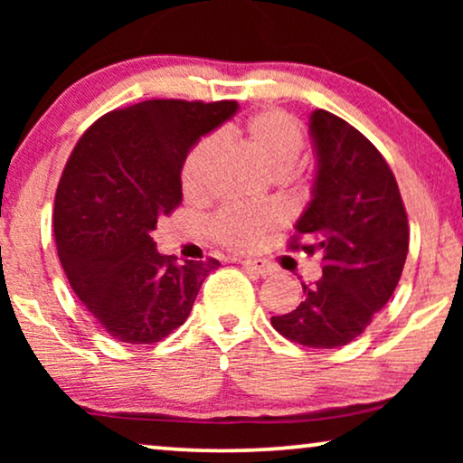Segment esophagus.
Listing matches in <instances>:
<instances>
[{"label":"esophagus","mask_w":463,"mask_h":463,"mask_svg":"<svg viewBox=\"0 0 463 463\" xmlns=\"http://www.w3.org/2000/svg\"><path fill=\"white\" fill-rule=\"evenodd\" d=\"M242 265L246 269L255 271V274H259V276H269L271 271H274V265L265 261V259H244Z\"/></svg>","instance_id":"34e87169"}]
</instances>
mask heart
I'll return each mask as SVG.
<instances>
[{
  "instance_id": "1",
  "label": "heart",
  "mask_w": 463,
  "mask_h": 463,
  "mask_svg": "<svg viewBox=\"0 0 463 463\" xmlns=\"http://www.w3.org/2000/svg\"><path fill=\"white\" fill-rule=\"evenodd\" d=\"M240 141L250 149L276 176L293 173L306 147L299 122L280 109H265L252 116L240 130ZM227 156L225 141L217 135L202 138L189 151L183 166V192L202 198L217 183ZM278 225L276 213L249 206H227L211 221V233L221 244L236 250H252L265 233Z\"/></svg>"
}]
</instances>
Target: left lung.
Wrapping results in <instances>:
<instances>
[{
    "label": "left lung",
    "instance_id": "1",
    "mask_svg": "<svg viewBox=\"0 0 463 463\" xmlns=\"http://www.w3.org/2000/svg\"><path fill=\"white\" fill-rule=\"evenodd\" d=\"M316 154L312 200L290 242L322 257V278L303 284V301L271 326L307 347L347 345L390 301L409 252V221L388 162L345 119L325 109L309 116Z\"/></svg>",
    "mask_w": 463,
    "mask_h": 463
}]
</instances>
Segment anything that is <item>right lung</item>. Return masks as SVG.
Segmentation results:
<instances>
[{"label": "right lung", "mask_w": 463, "mask_h": 463, "mask_svg": "<svg viewBox=\"0 0 463 463\" xmlns=\"http://www.w3.org/2000/svg\"><path fill=\"white\" fill-rule=\"evenodd\" d=\"M236 100H143L88 128L54 200L56 250L73 293L124 344H156L192 312L217 259L176 263L157 252V219L181 204V170Z\"/></svg>", "instance_id": "1"}]
</instances>
